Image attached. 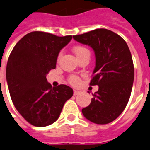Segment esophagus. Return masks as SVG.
I'll use <instances>...</instances> for the list:
<instances>
[{"label":"esophagus","instance_id":"1","mask_svg":"<svg viewBox=\"0 0 150 150\" xmlns=\"http://www.w3.org/2000/svg\"><path fill=\"white\" fill-rule=\"evenodd\" d=\"M79 93H80V91H79V90H74V96L78 95Z\"/></svg>","mask_w":150,"mask_h":150}]
</instances>
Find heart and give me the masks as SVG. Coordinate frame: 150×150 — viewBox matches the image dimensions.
I'll use <instances>...</instances> for the list:
<instances>
[{
    "instance_id": "heart-1",
    "label": "heart",
    "mask_w": 150,
    "mask_h": 150,
    "mask_svg": "<svg viewBox=\"0 0 150 150\" xmlns=\"http://www.w3.org/2000/svg\"><path fill=\"white\" fill-rule=\"evenodd\" d=\"M74 51L75 55L76 56L77 59H79L80 57H81L83 54H85L86 53H90L89 50L86 49V48L83 47H81V46H77V47H75L74 48ZM70 83L72 85H77V84L80 83V78L78 77L76 75H72L70 76Z\"/></svg>"
}]
</instances>
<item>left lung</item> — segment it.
<instances>
[{"mask_svg":"<svg viewBox=\"0 0 150 150\" xmlns=\"http://www.w3.org/2000/svg\"><path fill=\"white\" fill-rule=\"evenodd\" d=\"M73 38L90 46L96 57L90 85H98L99 90L93 93L90 104L82 109L83 114L96 124L110 123L124 110L130 97L134 80L130 50L120 36L103 28Z\"/></svg>","mask_w":150,"mask_h":150,"instance_id":"1","label":"left lung"}]
</instances>
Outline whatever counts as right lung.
Segmentation results:
<instances>
[{"label":"right lung","instance_id":"1","mask_svg":"<svg viewBox=\"0 0 150 150\" xmlns=\"http://www.w3.org/2000/svg\"><path fill=\"white\" fill-rule=\"evenodd\" d=\"M72 36L33 31L17 42L7 60L6 78L17 110L33 126L47 127L60 117L74 91L60 84L52 87L46 76L55 69L58 54Z\"/></svg>","mask_w":150,"mask_h":150}]
</instances>
